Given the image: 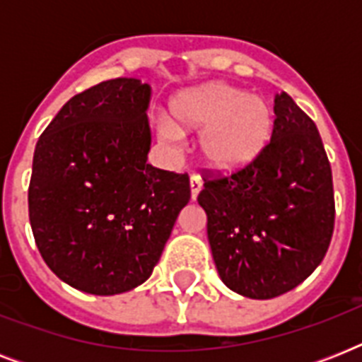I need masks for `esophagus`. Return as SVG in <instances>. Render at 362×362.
<instances>
[{
  "label": "esophagus",
  "mask_w": 362,
  "mask_h": 362,
  "mask_svg": "<svg viewBox=\"0 0 362 362\" xmlns=\"http://www.w3.org/2000/svg\"><path fill=\"white\" fill-rule=\"evenodd\" d=\"M189 187H192V199L195 201L199 195V192H201V187H203V180H201V176L193 175L192 178H189Z\"/></svg>",
  "instance_id": "obj_1"
}]
</instances>
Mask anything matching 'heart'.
Here are the masks:
<instances>
[{"instance_id": "b5f03b06", "label": "heart", "mask_w": 362, "mask_h": 362, "mask_svg": "<svg viewBox=\"0 0 362 362\" xmlns=\"http://www.w3.org/2000/svg\"><path fill=\"white\" fill-rule=\"evenodd\" d=\"M272 131L274 116L263 98L221 82L178 93L170 103V122H159L167 141H178L180 133H201V159L218 175L252 167L269 146Z\"/></svg>"}]
</instances>
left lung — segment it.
Wrapping results in <instances>:
<instances>
[{"instance_id": "left-lung-1", "label": "left lung", "mask_w": 362, "mask_h": 362, "mask_svg": "<svg viewBox=\"0 0 362 362\" xmlns=\"http://www.w3.org/2000/svg\"><path fill=\"white\" fill-rule=\"evenodd\" d=\"M274 115L263 156L237 175L206 178L197 197L221 281L259 300L306 280L334 229L332 173L320 131L286 92L276 93Z\"/></svg>"}]
</instances>
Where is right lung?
Masks as SVG:
<instances>
[{
    "mask_svg": "<svg viewBox=\"0 0 362 362\" xmlns=\"http://www.w3.org/2000/svg\"><path fill=\"white\" fill-rule=\"evenodd\" d=\"M152 88L112 78L76 93L33 153L30 223L45 263L90 295H118L158 264L189 178L146 163Z\"/></svg>",
    "mask_w": 362,
    "mask_h": 362,
    "instance_id": "1",
    "label": "right lung"
}]
</instances>
